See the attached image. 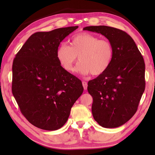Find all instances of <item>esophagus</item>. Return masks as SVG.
I'll use <instances>...</instances> for the list:
<instances>
[{"mask_svg":"<svg viewBox=\"0 0 155 155\" xmlns=\"http://www.w3.org/2000/svg\"><path fill=\"white\" fill-rule=\"evenodd\" d=\"M83 88H84V90H87V89L88 84H87V82H85V81H83Z\"/></svg>","mask_w":155,"mask_h":155,"instance_id":"34e87169","label":"esophagus"}]
</instances>
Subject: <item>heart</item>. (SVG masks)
Masks as SVG:
<instances>
[{"mask_svg": "<svg viewBox=\"0 0 155 155\" xmlns=\"http://www.w3.org/2000/svg\"><path fill=\"white\" fill-rule=\"evenodd\" d=\"M70 44V47L61 44L56 52L57 60L65 71H74L77 57L81 62L78 69L83 74L98 76L109 68L114 55L113 47L109 41L84 32L74 35Z\"/></svg>", "mask_w": 155, "mask_h": 155, "instance_id": "obj_1", "label": "heart"}]
</instances>
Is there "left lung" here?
Here are the masks:
<instances>
[{
    "label": "left lung",
    "instance_id": "8db88e82",
    "mask_svg": "<svg viewBox=\"0 0 155 155\" xmlns=\"http://www.w3.org/2000/svg\"><path fill=\"white\" fill-rule=\"evenodd\" d=\"M83 30L103 35L113 47L109 68L88 81L87 90L93 98L94 119L104 128L118 127L135 114L144 91L143 57L126 32L107 26H91Z\"/></svg>",
    "mask_w": 155,
    "mask_h": 155
}]
</instances>
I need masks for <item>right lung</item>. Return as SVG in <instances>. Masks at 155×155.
Listing matches in <instances>:
<instances>
[{
	"label": "right lung",
	"instance_id": "obj_1",
	"mask_svg": "<svg viewBox=\"0 0 155 155\" xmlns=\"http://www.w3.org/2000/svg\"><path fill=\"white\" fill-rule=\"evenodd\" d=\"M78 27L35 32L13 61L12 94L21 113L36 127L61 128L83 93L81 81L65 71L56 55L62 41Z\"/></svg>",
	"mask_w": 155,
	"mask_h": 155
}]
</instances>
